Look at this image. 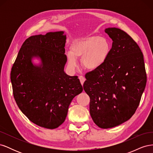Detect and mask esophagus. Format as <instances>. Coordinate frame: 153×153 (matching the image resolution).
<instances>
[{
  "label": "esophagus",
  "instance_id": "1",
  "mask_svg": "<svg viewBox=\"0 0 153 153\" xmlns=\"http://www.w3.org/2000/svg\"><path fill=\"white\" fill-rule=\"evenodd\" d=\"M79 79H80V82H81V84H82V85L84 84V82H85V77L83 76H79Z\"/></svg>",
  "mask_w": 153,
  "mask_h": 153
}]
</instances>
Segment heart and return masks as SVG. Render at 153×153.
<instances>
[{"instance_id": "heart-1", "label": "heart", "mask_w": 153, "mask_h": 153, "mask_svg": "<svg viewBox=\"0 0 153 153\" xmlns=\"http://www.w3.org/2000/svg\"><path fill=\"white\" fill-rule=\"evenodd\" d=\"M109 41L99 36H89L74 40L66 53L68 65L71 68L77 66L76 59H81L84 69L94 71L103 65L110 52Z\"/></svg>"}]
</instances>
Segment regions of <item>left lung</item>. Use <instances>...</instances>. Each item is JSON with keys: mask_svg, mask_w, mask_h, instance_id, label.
<instances>
[{"mask_svg": "<svg viewBox=\"0 0 153 153\" xmlns=\"http://www.w3.org/2000/svg\"><path fill=\"white\" fill-rule=\"evenodd\" d=\"M105 32L113 41L110 52L102 66L86 73L83 87L90 98L92 120L107 129L127 121L135 114L147 76L143 53L131 36L115 27Z\"/></svg>", "mask_w": 153, "mask_h": 153, "instance_id": "left-lung-1", "label": "left lung"}]
</instances>
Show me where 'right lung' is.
Listing matches in <instances>:
<instances>
[{"instance_id":"1","label":"right lung","mask_w":153,"mask_h":153,"mask_svg":"<svg viewBox=\"0 0 153 153\" xmlns=\"http://www.w3.org/2000/svg\"><path fill=\"white\" fill-rule=\"evenodd\" d=\"M64 31L35 35L23 43L11 71L13 96L22 113L39 126L55 129L64 122L72 100L83 91L77 76L64 72ZM33 58L41 63L36 65Z\"/></svg>"}]
</instances>
